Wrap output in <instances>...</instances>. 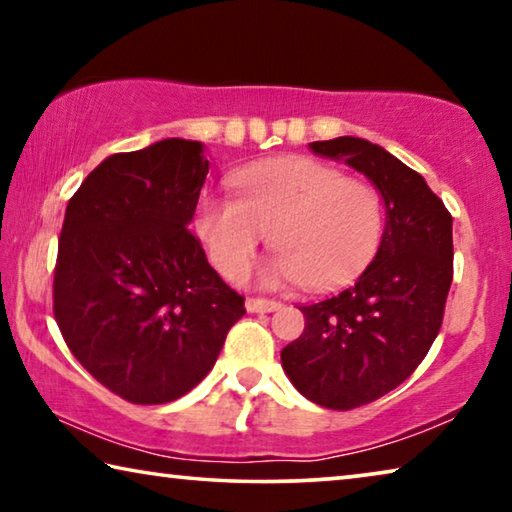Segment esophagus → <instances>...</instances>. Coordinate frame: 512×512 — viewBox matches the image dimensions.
Instances as JSON below:
<instances>
[{"label": "esophagus", "instance_id": "1", "mask_svg": "<svg viewBox=\"0 0 512 512\" xmlns=\"http://www.w3.org/2000/svg\"><path fill=\"white\" fill-rule=\"evenodd\" d=\"M282 305L277 300H268V298H248L246 300V309L250 314H271V311L280 309Z\"/></svg>", "mask_w": 512, "mask_h": 512}]
</instances>
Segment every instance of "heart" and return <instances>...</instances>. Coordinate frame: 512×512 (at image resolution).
<instances>
[{"instance_id": "b5f03b06", "label": "heart", "mask_w": 512, "mask_h": 512, "mask_svg": "<svg viewBox=\"0 0 512 512\" xmlns=\"http://www.w3.org/2000/svg\"><path fill=\"white\" fill-rule=\"evenodd\" d=\"M237 201L207 196L196 230L219 273L237 280L271 232L280 250L268 277L334 291L350 284L375 257L384 203L375 185L311 158H277L241 169Z\"/></svg>"}]
</instances>
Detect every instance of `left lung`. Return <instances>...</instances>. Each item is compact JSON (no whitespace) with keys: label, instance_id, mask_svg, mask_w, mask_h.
I'll list each match as a JSON object with an SVG mask.
<instances>
[{"label":"left lung","instance_id":"8db88e82","mask_svg":"<svg viewBox=\"0 0 512 512\" xmlns=\"http://www.w3.org/2000/svg\"><path fill=\"white\" fill-rule=\"evenodd\" d=\"M379 189V250L339 296L300 307L305 332L282 350L291 384L325 409L350 411L391 393L427 357L454 277L452 214L418 171L361 137L311 142Z\"/></svg>","mask_w":512,"mask_h":512}]
</instances>
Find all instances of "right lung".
Wrapping results in <instances>:
<instances>
[{"label": "right lung", "mask_w": 512, "mask_h": 512, "mask_svg": "<svg viewBox=\"0 0 512 512\" xmlns=\"http://www.w3.org/2000/svg\"><path fill=\"white\" fill-rule=\"evenodd\" d=\"M207 171L201 142L171 137L110 155L67 203L56 323L81 366L126 402L192 391L246 314L187 228Z\"/></svg>", "instance_id": "right-lung-1"}]
</instances>
